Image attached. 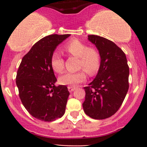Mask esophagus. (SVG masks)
<instances>
[{
    "label": "esophagus",
    "instance_id": "34e87169",
    "mask_svg": "<svg viewBox=\"0 0 147 147\" xmlns=\"http://www.w3.org/2000/svg\"><path fill=\"white\" fill-rule=\"evenodd\" d=\"M68 90H69V92H73L74 90H75V88L74 87H68Z\"/></svg>",
    "mask_w": 147,
    "mask_h": 147
}]
</instances>
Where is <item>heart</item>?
Masks as SVG:
<instances>
[{
	"label": "heart",
	"mask_w": 147,
	"mask_h": 147,
	"mask_svg": "<svg viewBox=\"0 0 147 147\" xmlns=\"http://www.w3.org/2000/svg\"><path fill=\"white\" fill-rule=\"evenodd\" d=\"M69 54L79 57V68H83L90 75L97 72L100 65V55L98 50L88 47L78 40L69 41L65 47ZM51 67L56 72H61L64 69V60L58 52H55L51 56ZM86 75L83 70L76 72H66L59 77V82L63 85L75 86L85 80Z\"/></svg>",
	"instance_id": "heart-1"
}]
</instances>
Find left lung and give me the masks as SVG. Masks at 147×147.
Wrapping results in <instances>:
<instances>
[{
  "label": "left lung",
  "mask_w": 147,
  "mask_h": 147,
  "mask_svg": "<svg viewBox=\"0 0 147 147\" xmlns=\"http://www.w3.org/2000/svg\"><path fill=\"white\" fill-rule=\"evenodd\" d=\"M100 55V65L95 78L84 87V112L94 119H104L115 115L129 89V68L124 52L115 42L95 35H88Z\"/></svg>",
  "instance_id": "obj_1"
}]
</instances>
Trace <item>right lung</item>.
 <instances>
[{
    "label": "right lung",
    "instance_id": "right-lung-1",
    "mask_svg": "<svg viewBox=\"0 0 147 147\" xmlns=\"http://www.w3.org/2000/svg\"><path fill=\"white\" fill-rule=\"evenodd\" d=\"M70 35H47L35 44L23 57L16 76L19 97L33 117L53 121L65 112L69 92L57 82L51 67V56L56 47Z\"/></svg>",
    "mask_w": 147,
    "mask_h": 147
}]
</instances>
